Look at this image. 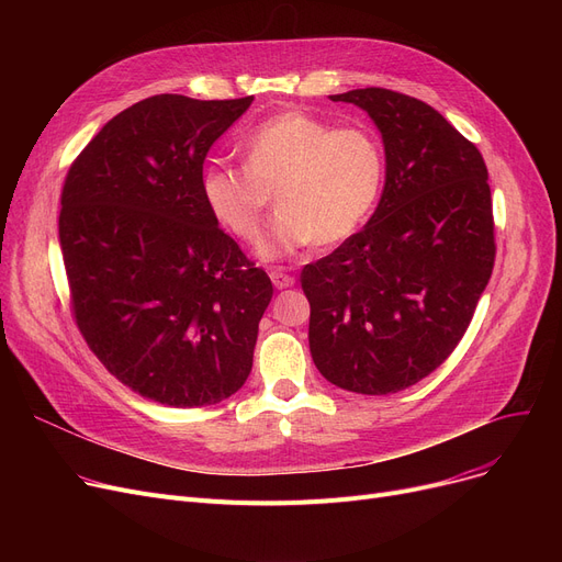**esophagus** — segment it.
I'll return each mask as SVG.
<instances>
[{
	"label": "esophagus",
	"mask_w": 562,
	"mask_h": 562,
	"mask_svg": "<svg viewBox=\"0 0 562 562\" xmlns=\"http://www.w3.org/2000/svg\"><path fill=\"white\" fill-rule=\"evenodd\" d=\"M271 280H273L276 289H289V286H293V282H296V278L289 276L284 269H273Z\"/></svg>",
	"instance_id": "obj_1"
}]
</instances>
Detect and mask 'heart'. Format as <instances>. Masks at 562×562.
Masks as SVG:
<instances>
[{
  "instance_id": "1",
  "label": "heart",
  "mask_w": 562,
  "mask_h": 562,
  "mask_svg": "<svg viewBox=\"0 0 562 562\" xmlns=\"http://www.w3.org/2000/svg\"><path fill=\"white\" fill-rule=\"evenodd\" d=\"M244 155L246 166L214 161L204 168L202 198L232 236L257 244L276 193L280 214L259 246L266 259L346 241L373 210L385 175L373 132L333 127L305 111L257 125L244 138Z\"/></svg>"
}]
</instances>
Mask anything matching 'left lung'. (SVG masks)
Returning <instances> with one entry per match:
<instances>
[{
	"instance_id": "left-lung-1",
	"label": "left lung",
	"mask_w": 562,
	"mask_h": 562,
	"mask_svg": "<svg viewBox=\"0 0 562 562\" xmlns=\"http://www.w3.org/2000/svg\"><path fill=\"white\" fill-rule=\"evenodd\" d=\"M333 102L364 109L385 143L369 223L307 263L310 350L333 385L387 396L432 373L464 337L494 269L487 166L430 104L387 88Z\"/></svg>"
}]
</instances>
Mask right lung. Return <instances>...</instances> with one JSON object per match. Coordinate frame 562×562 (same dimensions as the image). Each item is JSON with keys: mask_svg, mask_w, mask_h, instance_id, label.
Segmentation results:
<instances>
[{"mask_svg": "<svg viewBox=\"0 0 562 562\" xmlns=\"http://www.w3.org/2000/svg\"><path fill=\"white\" fill-rule=\"evenodd\" d=\"M250 102L140 100L66 175L58 241L77 328L111 375L161 405L239 392L273 299L202 198L206 153Z\"/></svg>", "mask_w": 562, "mask_h": 562, "instance_id": "1", "label": "right lung"}]
</instances>
